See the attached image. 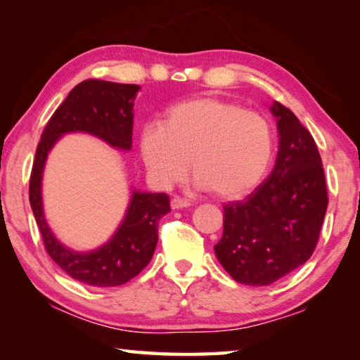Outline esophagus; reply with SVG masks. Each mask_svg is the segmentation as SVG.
<instances>
[{
  "mask_svg": "<svg viewBox=\"0 0 360 360\" xmlns=\"http://www.w3.org/2000/svg\"><path fill=\"white\" fill-rule=\"evenodd\" d=\"M187 206H191V202L184 198H179V197H174L172 200V208L173 210H181V208H187Z\"/></svg>",
  "mask_w": 360,
  "mask_h": 360,
  "instance_id": "esophagus-1",
  "label": "esophagus"
}]
</instances>
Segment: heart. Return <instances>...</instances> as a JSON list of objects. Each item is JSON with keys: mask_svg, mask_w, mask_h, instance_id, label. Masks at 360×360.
I'll list each match as a JSON object with an SVG mask.
<instances>
[{"mask_svg": "<svg viewBox=\"0 0 360 360\" xmlns=\"http://www.w3.org/2000/svg\"><path fill=\"white\" fill-rule=\"evenodd\" d=\"M139 150L158 187L168 188L184 178L191 158L195 186L221 198H240L265 178L275 135L264 115L205 96L176 103L162 124L146 125Z\"/></svg>", "mask_w": 360, "mask_h": 360, "instance_id": "1", "label": "heart"}]
</instances>
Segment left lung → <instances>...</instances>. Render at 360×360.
<instances>
[{"label": "left lung", "instance_id": "8db88e82", "mask_svg": "<svg viewBox=\"0 0 360 360\" xmlns=\"http://www.w3.org/2000/svg\"><path fill=\"white\" fill-rule=\"evenodd\" d=\"M270 109L279 135L275 167L245 202L224 205L214 246L225 271L248 285H270L311 257L328 203L313 136L281 103Z\"/></svg>", "mask_w": 360, "mask_h": 360}]
</instances>
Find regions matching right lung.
Segmentation results:
<instances>
[{"mask_svg":"<svg viewBox=\"0 0 360 360\" xmlns=\"http://www.w3.org/2000/svg\"><path fill=\"white\" fill-rule=\"evenodd\" d=\"M139 90L135 84H117L87 79L77 84L47 122L36 148L30 205L46 251L65 273L89 285L114 288L143 271L154 255L158 221L169 212L167 193L133 191L125 217L111 240L89 252H77L62 245L49 229L42 208V172L51 149L66 133H89L111 148L131 149L133 101Z\"/></svg>","mask_w":360,"mask_h":360,"instance_id":"1","label":"right lung"}]
</instances>
